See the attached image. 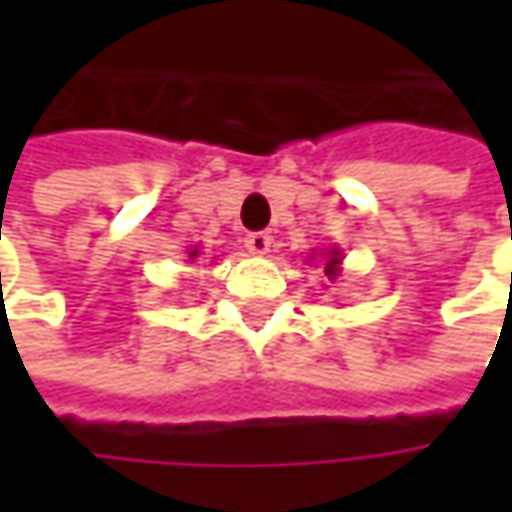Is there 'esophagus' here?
I'll return each mask as SVG.
<instances>
[{"label":"esophagus","instance_id":"1","mask_svg":"<svg viewBox=\"0 0 512 512\" xmlns=\"http://www.w3.org/2000/svg\"><path fill=\"white\" fill-rule=\"evenodd\" d=\"M270 245H273V239H270L267 233H247L245 247L250 250V253H256V256H265L267 250H270Z\"/></svg>","mask_w":512,"mask_h":512}]
</instances>
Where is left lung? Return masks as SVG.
Here are the masks:
<instances>
[{
  "label": "left lung",
  "mask_w": 512,
  "mask_h": 512,
  "mask_svg": "<svg viewBox=\"0 0 512 512\" xmlns=\"http://www.w3.org/2000/svg\"><path fill=\"white\" fill-rule=\"evenodd\" d=\"M325 276L327 279H336V276H339V265H342V253H339V250H336V247H333V250H327L325 253Z\"/></svg>",
  "instance_id": "left-lung-1"
}]
</instances>
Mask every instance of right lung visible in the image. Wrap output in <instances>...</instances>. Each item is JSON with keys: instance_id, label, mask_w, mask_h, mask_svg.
<instances>
[{"instance_id": "right-lung-1", "label": "right lung", "mask_w": 512, "mask_h": 512, "mask_svg": "<svg viewBox=\"0 0 512 512\" xmlns=\"http://www.w3.org/2000/svg\"><path fill=\"white\" fill-rule=\"evenodd\" d=\"M196 256H199V247H193V250H190V259H196Z\"/></svg>"}]
</instances>
